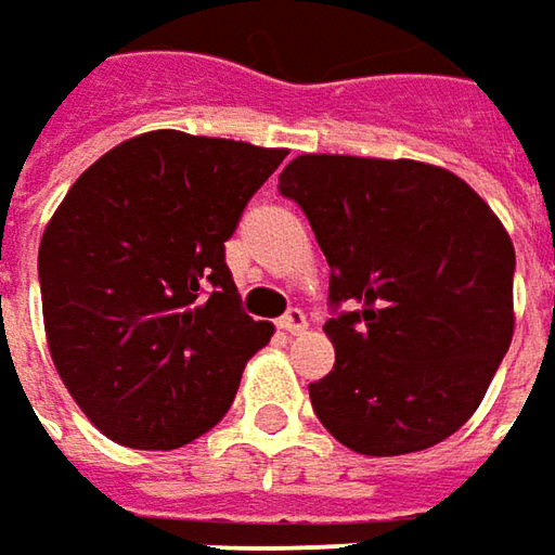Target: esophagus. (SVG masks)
I'll use <instances>...</instances> for the list:
<instances>
[{
    "label": "esophagus",
    "instance_id": "esophagus-1",
    "mask_svg": "<svg viewBox=\"0 0 555 555\" xmlns=\"http://www.w3.org/2000/svg\"><path fill=\"white\" fill-rule=\"evenodd\" d=\"M279 328L288 332V335H297V332L307 328V315L300 313V310H288V313L279 319Z\"/></svg>",
    "mask_w": 555,
    "mask_h": 555
}]
</instances>
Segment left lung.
Instances as JSON below:
<instances>
[{"label": "left lung", "mask_w": 555, "mask_h": 555, "mask_svg": "<svg viewBox=\"0 0 555 555\" xmlns=\"http://www.w3.org/2000/svg\"><path fill=\"white\" fill-rule=\"evenodd\" d=\"M328 260L335 369L310 384L340 446L396 457L449 439L479 409L513 340L516 251L488 202L449 168L304 153L282 168Z\"/></svg>", "instance_id": "8db88e82"}]
</instances>
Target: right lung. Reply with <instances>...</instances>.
<instances>
[{
    "label": "right lung",
    "instance_id": "right-lung-1",
    "mask_svg": "<svg viewBox=\"0 0 555 555\" xmlns=\"http://www.w3.org/2000/svg\"><path fill=\"white\" fill-rule=\"evenodd\" d=\"M285 156L159 128L104 153L51 215L39 242L46 340L106 439L181 449L230 411L273 325L242 313L223 242Z\"/></svg>",
    "mask_w": 555,
    "mask_h": 555
}]
</instances>
